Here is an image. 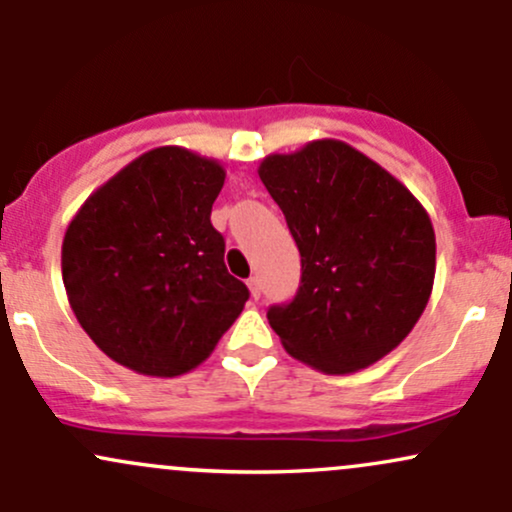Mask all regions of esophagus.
I'll use <instances>...</instances> for the list:
<instances>
[{
	"mask_svg": "<svg viewBox=\"0 0 512 512\" xmlns=\"http://www.w3.org/2000/svg\"><path fill=\"white\" fill-rule=\"evenodd\" d=\"M248 289H250V296L257 301V298H260V293H262L260 279H257V276H250V279H248Z\"/></svg>",
	"mask_w": 512,
	"mask_h": 512,
	"instance_id": "34e87169",
	"label": "esophagus"
}]
</instances>
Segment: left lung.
<instances>
[{"mask_svg": "<svg viewBox=\"0 0 512 512\" xmlns=\"http://www.w3.org/2000/svg\"><path fill=\"white\" fill-rule=\"evenodd\" d=\"M257 173L301 252L296 296L267 310L284 349L330 375L380 361L431 298L436 233L426 209L337 139L267 156Z\"/></svg>", "mask_w": 512, "mask_h": 512, "instance_id": "left-lung-1", "label": "left lung"}]
</instances>
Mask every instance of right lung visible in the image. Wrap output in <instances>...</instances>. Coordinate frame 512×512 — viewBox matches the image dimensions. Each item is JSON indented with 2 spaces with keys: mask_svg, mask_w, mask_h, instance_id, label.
Masks as SVG:
<instances>
[{
  "mask_svg": "<svg viewBox=\"0 0 512 512\" xmlns=\"http://www.w3.org/2000/svg\"><path fill=\"white\" fill-rule=\"evenodd\" d=\"M214 158L158 146L86 199L62 243L69 305L105 356L173 378L209 358L243 313L248 286L228 274L211 204Z\"/></svg>",
  "mask_w": 512,
  "mask_h": 512,
  "instance_id": "obj_1",
  "label": "right lung"
}]
</instances>
